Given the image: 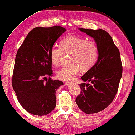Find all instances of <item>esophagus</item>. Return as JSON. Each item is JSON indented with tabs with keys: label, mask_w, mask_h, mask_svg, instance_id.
<instances>
[{
	"label": "esophagus",
	"mask_w": 135,
	"mask_h": 135,
	"mask_svg": "<svg viewBox=\"0 0 135 135\" xmlns=\"http://www.w3.org/2000/svg\"><path fill=\"white\" fill-rule=\"evenodd\" d=\"M73 84V83H70V82H66V83H65V85L68 86V85H71V84Z\"/></svg>",
	"instance_id": "esophagus-1"
}]
</instances>
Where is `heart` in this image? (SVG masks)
Instances as JSON below:
<instances>
[{
	"label": "heart",
	"mask_w": 135,
	"mask_h": 135,
	"mask_svg": "<svg viewBox=\"0 0 135 135\" xmlns=\"http://www.w3.org/2000/svg\"><path fill=\"white\" fill-rule=\"evenodd\" d=\"M64 54H70L69 66L62 67L56 73L57 77L62 81L73 80L80 71L88 70L96 62L98 48L94 41L87 40L76 36H67L61 41L60 47L53 46L50 59L52 65L58 66Z\"/></svg>",
	"instance_id": "heart-1"
}]
</instances>
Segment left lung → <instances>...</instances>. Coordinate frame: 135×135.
<instances>
[{
	"label": "left lung",
	"instance_id": "obj_1",
	"mask_svg": "<svg viewBox=\"0 0 135 135\" xmlns=\"http://www.w3.org/2000/svg\"><path fill=\"white\" fill-rule=\"evenodd\" d=\"M94 38L98 48V60L81 79V93L76 99L79 108L87 114L104 110L114 99L122 74L120 51L110 34L102 29L78 28ZM88 80L91 84H86Z\"/></svg>",
	"mask_w": 135,
	"mask_h": 135
}]
</instances>
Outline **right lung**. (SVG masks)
Returning <instances> with one entry per match:
<instances>
[{"label": "right lung", "mask_w": 135, "mask_h": 135, "mask_svg": "<svg viewBox=\"0 0 135 135\" xmlns=\"http://www.w3.org/2000/svg\"><path fill=\"white\" fill-rule=\"evenodd\" d=\"M66 30L58 25L36 27L29 32L17 51L12 86L21 106L31 114L46 115L56 106V91L63 83L50 78L52 76L50 52ZM47 76L50 78L45 82Z\"/></svg>", "instance_id": "right-lung-1"}]
</instances>
